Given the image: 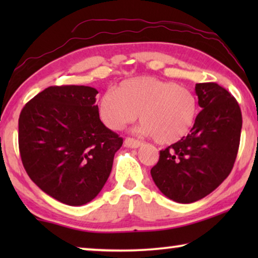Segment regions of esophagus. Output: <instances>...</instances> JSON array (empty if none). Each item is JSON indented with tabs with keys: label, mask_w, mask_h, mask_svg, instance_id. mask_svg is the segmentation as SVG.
Wrapping results in <instances>:
<instances>
[{
	"label": "esophagus",
	"mask_w": 258,
	"mask_h": 258,
	"mask_svg": "<svg viewBox=\"0 0 258 258\" xmlns=\"http://www.w3.org/2000/svg\"><path fill=\"white\" fill-rule=\"evenodd\" d=\"M124 144H125V147H128V148H139L141 144H142V142L139 140L132 139V137H126V139L124 140Z\"/></svg>",
	"instance_id": "1"
}]
</instances>
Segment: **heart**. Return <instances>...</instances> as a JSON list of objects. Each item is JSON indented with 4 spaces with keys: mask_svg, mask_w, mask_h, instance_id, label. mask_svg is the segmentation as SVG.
Masks as SVG:
<instances>
[{
    "mask_svg": "<svg viewBox=\"0 0 258 258\" xmlns=\"http://www.w3.org/2000/svg\"><path fill=\"white\" fill-rule=\"evenodd\" d=\"M101 121L111 130H121L139 117L141 133L158 143H174L195 124L199 101L188 88L151 76L130 79L115 91H107L97 103Z\"/></svg>",
    "mask_w": 258,
    "mask_h": 258,
    "instance_id": "obj_1",
    "label": "heart"
}]
</instances>
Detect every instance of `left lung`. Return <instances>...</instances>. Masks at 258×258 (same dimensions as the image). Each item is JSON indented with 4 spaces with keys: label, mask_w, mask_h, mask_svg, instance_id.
I'll return each instance as SVG.
<instances>
[{
    "label": "left lung",
    "mask_w": 258,
    "mask_h": 258,
    "mask_svg": "<svg viewBox=\"0 0 258 258\" xmlns=\"http://www.w3.org/2000/svg\"><path fill=\"white\" fill-rule=\"evenodd\" d=\"M201 110L188 135L160 151L151 168L155 184L177 203L196 202L213 192L234 167L242 129L241 108L215 82L195 87Z\"/></svg>",
    "instance_id": "8db88e82"
}]
</instances>
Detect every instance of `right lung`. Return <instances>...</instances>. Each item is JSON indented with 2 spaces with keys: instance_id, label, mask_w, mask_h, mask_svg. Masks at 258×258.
<instances>
[{
  "instance_id": "right-lung-1",
  "label": "right lung",
  "mask_w": 258,
  "mask_h": 258,
  "mask_svg": "<svg viewBox=\"0 0 258 258\" xmlns=\"http://www.w3.org/2000/svg\"><path fill=\"white\" fill-rule=\"evenodd\" d=\"M95 88L49 87L24 105L19 148L27 174L42 191L68 206L98 195L123 139L98 116Z\"/></svg>"
}]
</instances>
